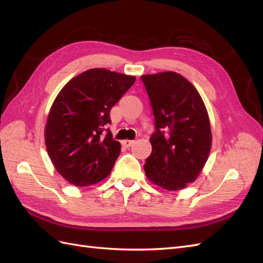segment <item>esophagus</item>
Listing matches in <instances>:
<instances>
[{"label": "esophagus", "mask_w": 263, "mask_h": 263, "mask_svg": "<svg viewBox=\"0 0 263 263\" xmlns=\"http://www.w3.org/2000/svg\"><path fill=\"white\" fill-rule=\"evenodd\" d=\"M122 145H123L124 147H126V148H129V147H132V146L134 145V141H133V140L126 139V140H123V141H122Z\"/></svg>", "instance_id": "obj_1"}]
</instances>
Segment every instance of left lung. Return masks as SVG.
I'll return each mask as SVG.
<instances>
[{
  "mask_svg": "<svg viewBox=\"0 0 263 263\" xmlns=\"http://www.w3.org/2000/svg\"><path fill=\"white\" fill-rule=\"evenodd\" d=\"M155 117L147 178L164 190L178 191L195 181L212 146L211 125L201 95L176 72L141 76Z\"/></svg>",
  "mask_w": 263,
  "mask_h": 263,
  "instance_id": "left-lung-1",
  "label": "left lung"
}]
</instances>
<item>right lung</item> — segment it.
<instances>
[{
    "instance_id": "obj_1",
    "label": "right lung",
    "mask_w": 263,
    "mask_h": 263,
    "mask_svg": "<svg viewBox=\"0 0 263 263\" xmlns=\"http://www.w3.org/2000/svg\"><path fill=\"white\" fill-rule=\"evenodd\" d=\"M136 78L91 69L70 80L55 98L47 119L45 140L55 170L76 186L105 179L121 153L106 125L109 110Z\"/></svg>"
}]
</instances>
